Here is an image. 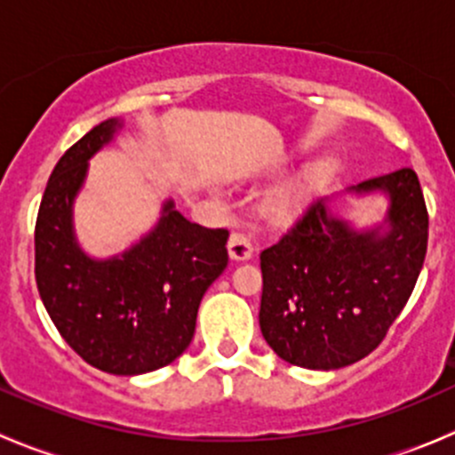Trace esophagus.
<instances>
[{"label": "esophagus", "instance_id": "1", "mask_svg": "<svg viewBox=\"0 0 455 455\" xmlns=\"http://www.w3.org/2000/svg\"><path fill=\"white\" fill-rule=\"evenodd\" d=\"M228 255L233 259H249L253 255V244H251V237L242 231H233L228 237Z\"/></svg>", "mask_w": 455, "mask_h": 455}]
</instances>
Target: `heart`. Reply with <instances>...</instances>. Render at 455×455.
I'll return each instance as SVG.
<instances>
[{
  "mask_svg": "<svg viewBox=\"0 0 455 455\" xmlns=\"http://www.w3.org/2000/svg\"><path fill=\"white\" fill-rule=\"evenodd\" d=\"M325 173H328V169L325 167L308 169V172L299 178V182L295 185V189H292V200H301V198H306L308 194H313L316 187L323 182Z\"/></svg>",
  "mask_w": 455,
  "mask_h": 455,
  "instance_id": "heart-1",
  "label": "heart"
}]
</instances>
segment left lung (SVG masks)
<instances>
[{"mask_svg":"<svg viewBox=\"0 0 455 455\" xmlns=\"http://www.w3.org/2000/svg\"><path fill=\"white\" fill-rule=\"evenodd\" d=\"M389 194V231L355 233L323 198L261 251L259 328L279 359L339 370L374 352L405 308L427 253L429 215L414 169L352 187Z\"/></svg>","mask_w":455,"mask_h":455,"instance_id":"left-lung-1","label":"left lung"}]
</instances>
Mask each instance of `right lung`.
<instances>
[{"instance_id":"obj_1","label":"right lung","mask_w":455,"mask_h":455,"mask_svg":"<svg viewBox=\"0 0 455 455\" xmlns=\"http://www.w3.org/2000/svg\"><path fill=\"white\" fill-rule=\"evenodd\" d=\"M118 127L105 121L54 167L35 224V279L68 346L116 376L154 371L189 347L202 295L228 264L227 228H206L164 204L158 227L123 257L94 261L72 235V200L87 158Z\"/></svg>"}]
</instances>
